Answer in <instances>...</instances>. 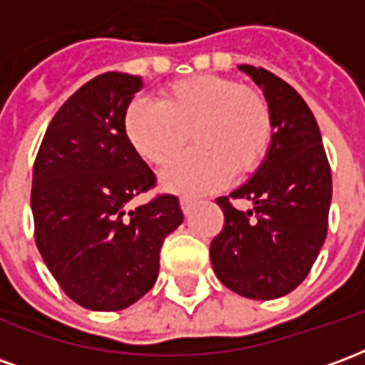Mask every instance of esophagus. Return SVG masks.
Here are the masks:
<instances>
[{
    "label": "esophagus",
    "mask_w": 365,
    "mask_h": 365,
    "mask_svg": "<svg viewBox=\"0 0 365 365\" xmlns=\"http://www.w3.org/2000/svg\"><path fill=\"white\" fill-rule=\"evenodd\" d=\"M180 205H182L183 215H190V213H191V209H193V199L182 197V199H180Z\"/></svg>",
    "instance_id": "34e87169"
}]
</instances>
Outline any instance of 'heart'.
I'll return each mask as SVG.
<instances>
[{
  "instance_id": "b5f03b06",
  "label": "heart",
  "mask_w": 365,
  "mask_h": 365,
  "mask_svg": "<svg viewBox=\"0 0 365 365\" xmlns=\"http://www.w3.org/2000/svg\"><path fill=\"white\" fill-rule=\"evenodd\" d=\"M133 150L150 164H166L187 143L195 148L174 160L160 174L162 190L201 195L227 185L232 172L252 174L266 160L274 120L260 91L215 74L178 80L160 103L133 99L123 117Z\"/></svg>"
}]
</instances>
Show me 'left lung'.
Wrapping results in <instances>:
<instances>
[{
	"instance_id": "left-lung-1",
	"label": "left lung",
	"mask_w": 365,
	"mask_h": 365,
	"mask_svg": "<svg viewBox=\"0 0 365 365\" xmlns=\"http://www.w3.org/2000/svg\"><path fill=\"white\" fill-rule=\"evenodd\" d=\"M266 97L274 138L266 160L230 193L254 209L238 211L229 197L217 205L225 229L211 242L215 275L238 295L268 301L303 282L321 252L332 199V178L319 125L303 97L268 70L242 64Z\"/></svg>"
}]
</instances>
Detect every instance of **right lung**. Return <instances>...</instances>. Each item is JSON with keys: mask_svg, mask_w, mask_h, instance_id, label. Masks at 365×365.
Here are the masks:
<instances>
[{"mask_svg": "<svg viewBox=\"0 0 365 365\" xmlns=\"http://www.w3.org/2000/svg\"><path fill=\"white\" fill-rule=\"evenodd\" d=\"M143 86L123 72L83 83L51 120L33 168L36 248L68 297L90 311H120L146 295L162 242L183 221L175 195L127 211L154 185L123 130Z\"/></svg>", "mask_w": 365, "mask_h": 365, "instance_id": "right-lung-1", "label": "right lung"}]
</instances>
